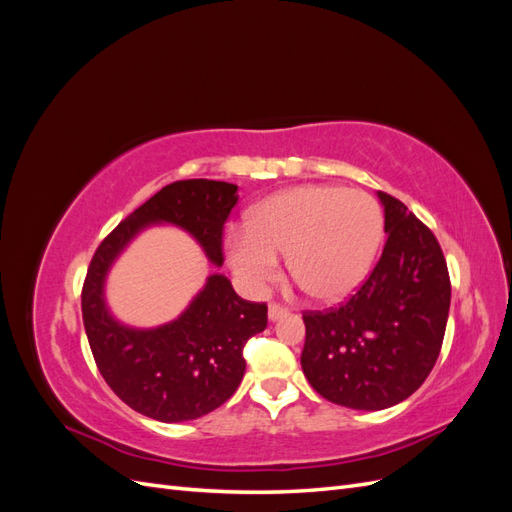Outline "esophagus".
<instances>
[{
    "label": "esophagus",
    "mask_w": 512,
    "mask_h": 512,
    "mask_svg": "<svg viewBox=\"0 0 512 512\" xmlns=\"http://www.w3.org/2000/svg\"><path fill=\"white\" fill-rule=\"evenodd\" d=\"M286 314H288V309H286V307L277 305V303H271V305H269V320H271V322L284 318Z\"/></svg>",
    "instance_id": "1"
}]
</instances>
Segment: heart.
Returning a JSON list of instances; mask_svg holds the SVG:
<instances>
[{
	"label": "heart",
	"instance_id": "obj_1",
	"mask_svg": "<svg viewBox=\"0 0 512 512\" xmlns=\"http://www.w3.org/2000/svg\"><path fill=\"white\" fill-rule=\"evenodd\" d=\"M384 239L378 200L344 185L309 183L260 200L245 230L230 232L232 271L252 290L288 271L318 303H339L359 290L374 269Z\"/></svg>",
	"mask_w": 512,
	"mask_h": 512
}]
</instances>
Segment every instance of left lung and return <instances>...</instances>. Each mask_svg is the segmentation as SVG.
Segmentation results:
<instances>
[{
    "mask_svg": "<svg viewBox=\"0 0 512 512\" xmlns=\"http://www.w3.org/2000/svg\"><path fill=\"white\" fill-rule=\"evenodd\" d=\"M386 243L356 294L305 312L303 374L337 406L384 410L408 399L438 361L451 280L433 232L401 200L378 192Z\"/></svg>",
    "mask_w": 512,
    "mask_h": 512,
    "instance_id": "1",
    "label": "left lung"
}]
</instances>
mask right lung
<instances>
[{
    "label": "right lung",
    "instance_id": "right-lung-1",
    "mask_svg": "<svg viewBox=\"0 0 512 512\" xmlns=\"http://www.w3.org/2000/svg\"><path fill=\"white\" fill-rule=\"evenodd\" d=\"M237 200L235 183L175 181L130 213L91 258L81 307L96 365L123 404L156 421H192L232 397L245 374V342L267 327V303L241 299L228 277L213 273L179 318L134 329L108 312L106 275L126 245L153 224L190 232L222 267L224 222Z\"/></svg>",
    "mask_w": 512,
    "mask_h": 512
}]
</instances>
